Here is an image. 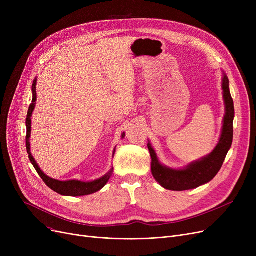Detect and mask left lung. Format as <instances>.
Listing matches in <instances>:
<instances>
[{
	"instance_id": "left-lung-1",
	"label": "left lung",
	"mask_w": 256,
	"mask_h": 256,
	"mask_svg": "<svg viewBox=\"0 0 256 256\" xmlns=\"http://www.w3.org/2000/svg\"><path fill=\"white\" fill-rule=\"evenodd\" d=\"M222 72V90L225 104V115L223 118V126L219 142L210 154L190 163L184 168L173 169L160 163L150 142L147 144L152 156V176L167 190L186 191L210 182L220 171L226 154L228 150H230L234 138V106L230 91V80H228L224 72Z\"/></svg>"
}]
</instances>
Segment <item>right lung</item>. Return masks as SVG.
Listing matches in <instances>:
<instances>
[{
  "label": "right lung",
  "instance_id": "obj_1",
  "mask_svg": "<svg viewBox=\"0 0 256 256\" xmlns=\"http://www.w3.org/2000/svg\"><path fill=\"white\" fill-rule=\"evenodd\" d=\"M36 84H37V78H34L33 84H32V93H33V100L32 104L29 106L28 110V115H26V152L29 154L30 162L34 166L35 170L39 174V176L42 178V180L46 182V184L52 189V191L57 192L60 195L63 196H85V195H90L96 192H98L102 190V188L106 184V182H109L110 178L112 176L113 173V167L110 169V171L106 173L104 176L94 180L91 182H82V180H58L55 178H52L48 176L44 172L40 169L38 164L36 163L35 158H33L31 154V145H30V138H31V117L35 109V104L37 100V93H36ZM126 134L124 132L121 135V138H124ZM115 154V150L113 152V156Z\"/></svg>",
  "mask_w": 256,
  "mask_h": 256
}]
</instances>
